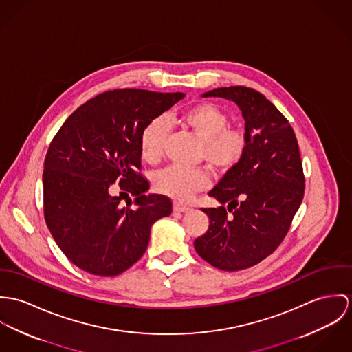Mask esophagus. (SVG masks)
<instances>
[{"instance_id":"obj_1","label":"esophagus","mask_w":352,"mask_h":352,"mask_svg":"<svg viewBox=\"0 0 352 352\" xmlns=\"http://www.w3.org/2000/svg\"><path fill=\"white\" fill-rule=\"evenodd\" d=\"M173 209H174V212H181V213H186V212H190V210H192V208H189V206H186V205H184V204H178V202L174 204Z\"/></svg>"}]
</instances>
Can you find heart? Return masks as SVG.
Returning a JSON list of instances; mask_svg holds the SVG:
<instances>
[{
	"mask_svg": "<svg viewBox=\"0 0 352 352\" xmlns=\"http://www.w3.org/2000/svg\"><path fill=\"white\" fill-rule=\"evenodd\" d=\"M201 142V157L210 168L227 173L234 168L248 150V135L244 129L228 126V115L216 104L201 102L175 118ZM167 122L163 118L151 120L140 133V154L147 163H157L163 154L167 138ZM209 184L205 171L167 167L157 173L155 189L162 195L185 201L204 190Z\"/></svg>",
	"mask_w": 352,
	"mask_h": 352,
	"instance_id": "obj_1",
	"label": "heart"
}]
</instances>
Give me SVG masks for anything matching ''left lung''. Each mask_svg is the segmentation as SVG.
Here are the masks:
<instances>
[{"label": "left lung", "mask_w": 352, "mask_h": 352, "mask_svg": "<svg viewBox=\"0 0 352 352\" xmlns=\"http://www.w3.org/2000/svg\"><path fill=\"white\" fill-rule=\"evenodd\" d=\"M202 97H223L240 108L248 135L243 160L209 192L221 206L202 208L209 228L195 240L212 266L237 272L262 262L287 234L305 190L302 162L293 128L259 91L217 87ZM224 203L229 206L226 210Z\"/></svg>", "instance_id": "obj_1"}]
</instances>
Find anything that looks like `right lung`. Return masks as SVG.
Wrapping results in <instances>:
<instances>
[{
    "instance_id": "obj_1",
    "label": "right lung",
    "mask_w": 352,
    "mask_h": 352,
    "mask_svg": "<svg viewBox=\"0 0 352 352\" xmlns=\"http://www.w3.org/2000/svg\"><path fill=\"white\" fill-rule=\"evenodd\" d=\"M185 97L143 89L96 96L63 122L44 160V219L62 252L83 272L115 276L144 254L153 224L171 214L168 197L146 195L143 128ZM116 182L136 210L109 193Z\"/></svg>"
}]
</instances>
